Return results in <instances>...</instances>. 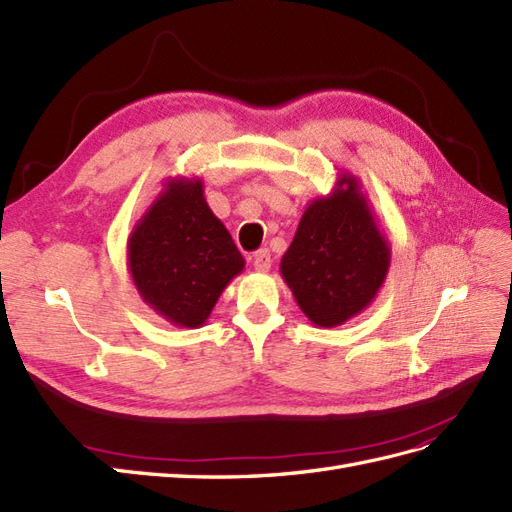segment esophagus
Returning a JSON list of instances; mask_svg holds the SVG:
<instances>
[{
  "label": "esophagus",
  "instance_id": "1",
  "mask_svg": "<svg viewBox=\"0 0 512 512\" xmlns=\"http://www.w3.org/2000/svg\"><path fill=\"white\" fill-rule=\"evenodd\" d=\"M251 261H253V268H255L257 272H268L270 266H272V259H270V251H268V248H261V251H257Z\"/></svg>",
  "mask_w": 512,
  "mask_h": 512
}]
</instances>
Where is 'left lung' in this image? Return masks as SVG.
Returning a JSON list of instances; mask_svg holds the SVG:
<instances>
[{"instance_id":"left-lung-1","label":"left lung","mask_w":512,"mask_h":512,"mask_svg":"<svg viewBox=\"0 0 512 512\" xmlns=\"http://www.w3.org/2000/svg\"><path fill=\"white\" fill-rule=\"evenodd\" d=\"M391 246L376 225L355 175L313 199L281 259L283 281L305 316L324 329L359 316L381 290Z\"/></svg>"}]
</instances>
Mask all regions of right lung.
Instances as JSON below:
<instances>
[{
    "label": "right lung",
    "mask_w": 512,
    "mask_h": 512,
    "mask_svg": "<svg viewBox=\"0 0 512 512\" xmlns=\"http://www.w3.org/2000/svg\"><path fill=\"white\" fill-rule=\"evenodd\" d=\"M127 266L140 298L181 329H199L244 257L203 196V181L166 179L127 240Z\"/></svg>",
    "instance_id": "right-lung-1"
}]
</instances>
